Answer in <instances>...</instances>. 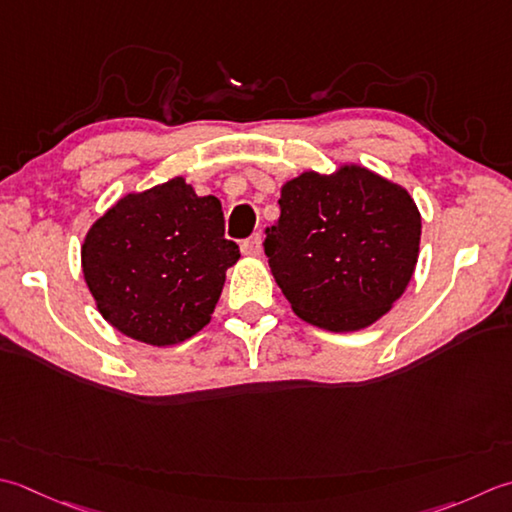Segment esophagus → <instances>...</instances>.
Instances as JSON below:
<instances>
[{
	"label": "esophagus",
	"mask_w": 512,
	"mask_h": 512,
	"mask_svg": "<svg viewBox=\"0 0 512 512\" xmlns=\"http://www.w3.org/2000/svg\"><path fill=\"white\" fill-rule=\"evenodd\" d=\"M242 253L246 257H259V255H262V237L253 235V237L244 239V242H242Z\"/></svg>",
	"instance_id": "esophagus-1"
}]
</instances>
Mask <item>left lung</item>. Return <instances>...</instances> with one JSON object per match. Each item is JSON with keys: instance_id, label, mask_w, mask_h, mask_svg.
<instances>
[{"instance_id": "8db88e82", "label": "left lung", "mask_w": 512, "mask_h": 512, "mask_svg": "<svg viewBox=\"0 0 512 512\" xmlns=\"http://www.w3.org/2000/svg\"><path fill=\"white\" fill-rule=\"evenodd\" d=\"M264 253L304 322L348 333L386 315L413 277L422 217L402 186L362 166L284 184Z\"/></svg>"}]
</instances>
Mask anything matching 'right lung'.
I'll return each mask as SVG.
<instances>
[{
	"label": "right lung",
	"instance_id": "right-lung-1",
	"mask_svg": "<svg viewBox=\"0 0 512 512\" xmlns=\"http://www.w3.org/2000/svg\"><path fill=\"white\" fill-rule=\"evenodd\" d=\"M237 259L219 199L197 197L182 177L119 199L82 246L99 313L150 346H173L202 330Z\"/></svg>",
	"mask_w": 512,
	"mask_h": 512
}]
</instances>
